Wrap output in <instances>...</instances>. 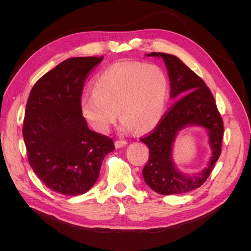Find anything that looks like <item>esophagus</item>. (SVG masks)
I'll return each instance as SVG.
<instances>
[{
	"instance_id": "1",
	"label": "esophagus",
	"mask_w": 251,
	"mask_h": 251,
	"mask_svg": "<svg viewBox=\"0 0 251 251\" xmlns=\"http://www.w3.org/2000/svg\"><path fill=\"white\" fill-rule=\"evenodd\" d=\"M126 144H127V142H126V140H123V139H118V140L115 141V147H116L117 149L123 148V147L126 146Z\"/></svg>"
}]
</instances>
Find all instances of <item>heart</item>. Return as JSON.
<instances>
[{"label":"heart","instance_id":"obj_1","mask_svg":"<svg viewBox=\"0 0 251 251\" xmlns=\"http://www.w3.org/2000/svg\"><path fill=\"white\" fill-rule=\"evenodd\" d=\"M92 95L79 101L81 115L95 131L107 133L116 113L124 131L147 132L161 120L169 98V80L156 64L130 62L114 65L97 75Z\"/></svg>","mask_w":251,"mask_h":251}]
</instances>
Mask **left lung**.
I'll return each mask as SVG.
<instances>
[{"instance_id": "1", "label": "left lung", "mask_w": 251, "mask_h": 251, "mask_svg": "<svg viewBox=\"0 0 251 251\" xmlns=\"http://www.w3.org/2000/svg\"><path fill=\"white\" fill-rule=\"evenodd\" d=\"M147 56H157L164 60L171 82L170 95L178 100L164 114L154 130L140 139L150 151L149 161L142 171L143 179L160 195L184 194L200 187L207 180L221 155L223 119L206 83L182 60L161 52H151ZM193 124L203 126L209 131L213 154L206 169L189 176L179 172L172 163L171 146L177 132Z\"/></svg>"}]
</instances>
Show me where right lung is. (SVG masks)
I'll return each instance as SVG.
<instances>
[{"label":"right lung","mask_w":251,"mask_h":251,"mask_svg":"<svg viewBox=\"0 0 251 251\" xmlns=\"http://www.w3.org/2000/svg\"><path fill=\"white\" fill-rule=\"evenodd\" d=\"M103 56L71 57L35 82L25 110L23 137L30 166L51 191L78 196L92 187L112 138L91 131L79 109L83 85Z\"/></svg>","instance_id":"right-lung-1"}]
</instances>
